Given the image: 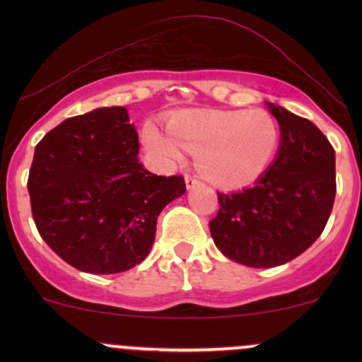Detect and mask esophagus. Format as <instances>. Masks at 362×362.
Here are the masks:
<instances>
[{
	"mask_svg": "<svg viewBox=\"0 0 362 362\" xmlns=\"http://www.w3.org/2000/svg\"><path fill=\"white\" fill-rule=\"evenodd\" d=\"M185 185H187V189H194V187L202 185V182L199 180V178L195 175H190V173H187V175H185Z\"/></svg>",
	"mask_w": 362,
	"mask_h": 362,
	"instance_id": "1",
	"label": "esophagus"
}]
</instances>
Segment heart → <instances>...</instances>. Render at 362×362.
I'll use <instances>...</instances> for the list:
<instances>
[{"mask_svg":"<svg viewBox=\"0 0 362 362\" xmlns=\"http://www.w3.org/2000/svg\"><path fill=\"white\" fill-rule=\"evenodd\" d=\"M170 138L144 129V144L163 163L195 156V167L211 184L236 189L267 172L281 144V127L267 110H185L168 119Z\"/></svg>","mask_w":362,"mask_h":362,"instance_id":"heart-1","label":"heart"}]
</instances>
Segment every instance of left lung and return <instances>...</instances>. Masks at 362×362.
Here are the masks:
<instances>
[{"label":"left lung","mask_w":362,"mask_h":362,"mask_svg":"<svg viewBox=\"0 0 362 362\" xmlns=\"http://www.w3.org/2000/svg\"><path fill=\"white\" fill-rule=\"evenodd\" d=\"M281 127L276 160L255 185L218 192L209 221L216 247L230 260L267 269L296 259L325 230L334 207L335 151L308 119L267 102Z\"/></svg>","instance_id":"8db88e82"}]
</instances>
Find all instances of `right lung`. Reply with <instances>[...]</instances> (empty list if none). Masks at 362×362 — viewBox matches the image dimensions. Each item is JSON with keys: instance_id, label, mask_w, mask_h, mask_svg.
<instances>
[{"instance_id": "right-lung-1", "label": "right lung", "mask_w": 362, "mask_h": 362, "mask_svg": "<svg viewBox=\"0 0 362 362\" xmlns=\"http://www.w3.org/2000/svg\"><path fill=\"white\" fill-rule=\"evenodd\" d=\"M139 138L124 107L66 119L40 139L28 173L32 218L62 260L117 274L148 257L163 207L185 192L182 175L138 161Z\"/></svg>"}]
</instances>
